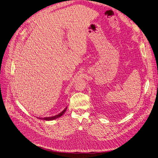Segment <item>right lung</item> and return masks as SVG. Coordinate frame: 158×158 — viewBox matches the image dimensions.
<instances>
[{
    "label": "right lung",
    "instance_id": "1",
    "mask_svg": "<svg viewBox=\"0 0 158 158\" xmlns=\"http://www.w3.org/2000/svg\"><path fill=\"white\" fill-rule=\"evenodd\" d=\"M66 109H67V107H66V108L63 110V111H62L61 113H60L59 114H56V115H55V116L49 117H44V118H41V117H37V118H40V119H43V120H45V121H52V120H54V119H55V118H59V117H60V116L63 115V114L65 113Z\"/></svg>",
    "mask_w": 158,
    "mask_h": 158
}]
</instances>
